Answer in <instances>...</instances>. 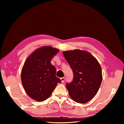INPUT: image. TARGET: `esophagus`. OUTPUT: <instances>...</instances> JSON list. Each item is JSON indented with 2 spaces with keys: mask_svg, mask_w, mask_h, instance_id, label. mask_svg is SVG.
<instances>
[{
  "mask_svg": "<svg viewBox=\"0 0 124 124\" xmlns=\"http://www.w3.org/2000/svg\"><path fill=\"white\" fill-rule=\"evenodd\" d=\"M65 78H64V77H63V78H61V81H62V82H63L65 81Z\"/></svg>",
  "mask_w": 124,
  "mask_h": 124,
  "instance_id": "34e87169",
  "label": "esophagus"
}]
</instances>
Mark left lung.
Returning a JSON list of instances; mask_svg holds the SVG:
<instances>
[{
    "mask_svg": "<svg viewBox=\"0 0 124 124\" xmlns=\"http://www.w3.org/2000/svg\"><path fill=\"white\" fill-rule=\"evenodd\" d=\"M63 54L73 73L72 81L66 84L70 97L76 102H87L96 95L102 82L99 63L86 51L74 50Z\"/></svg>",
    "mask_w": 124,
    "mask_h": 124,
    "instance_id": "obj_1",
    "label": "left lung"
}]
</instances>
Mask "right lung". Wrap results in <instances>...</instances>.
<instances>
[{"mask_svg": "<svg viewBox=\"0 0 124 124\" xmlns=\"http://www.w3.org/2000/svg\"><path fill=\"white\" fill-rule=\"evenodd\" d=\"M59 50L51 46L38 48L30 55L23 66L21 79L27 95L41 102L50 96L61 80L56 77V69L51 61Z\"/></svg>", "mask_w": 124, "mask_h": 124, "instance_id": "obj_1", "label": "right lung"}]
</instances>
